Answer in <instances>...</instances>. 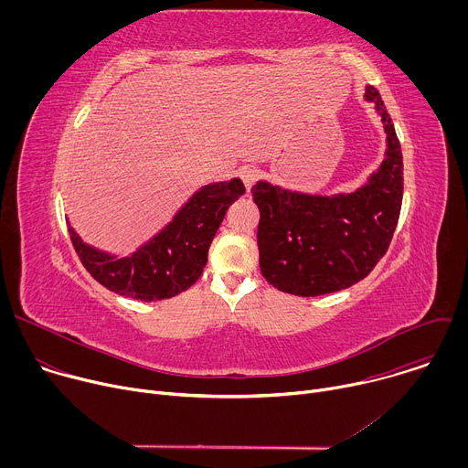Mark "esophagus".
Segmentation results:
<instances>
[{"label": "esophagus", "instance_id": "obj_1", "mask_svg": "<svg viewBox=\"0 0 468 468\" xmlns=\"http://www.w3.org/2000/svg\"><path fill=\"white\" fill-rule=\"evenodd\" d=\"M239 177L244 183L246 190H250L255 185V181L259 179V170L253 168V166H244V168L239 170Z\"/></svg>", "mask_w": 468, "mask_h": 468}]
</instances>
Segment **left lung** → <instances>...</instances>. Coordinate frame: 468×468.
<instances>
[{
    "label": "left lung",
    "mask_w": 468,
    "mask_h": 468,
    "mask_svg": "<svg viewBox=\"0 0 468 468\" xmlns=\"http://www.w3.org/2000/svg\"><path fill=\"white\" fill-rule=\"evenodd\" d=\"M367 100L385 123L387 157L368 185L352 194L309 196L259 181L251 188L262 278L296 296L348 289L387 253L404 196V161L392 120L374 87Z\"/></svg>",
    "instance_id": "obj_1"
}]
</instances>
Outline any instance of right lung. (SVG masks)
Here are the masks:
<instances>
[{
    "label": "right lung",
    "instance_id": "add662e5",
    "mask_svg": "<svg viewBox=\"0 0 468 468\" xmlns=\"http://www.w3.org/2000/svg\"><path fill=\"white\" fill-rule=\"evenodd\" d=\"M242 194L240 179L204 186L155 239L129 257L98 251L83 244L74 229H69L70 240L89 274L105 289L143 302L166 300L202 276L211 240L228 207Z\"/></svg>",
    "mask_w": 468,
    "mask_h": 468
}]
</instances>
